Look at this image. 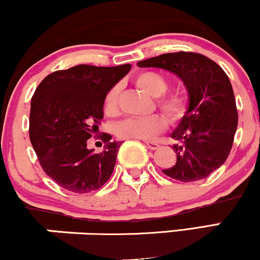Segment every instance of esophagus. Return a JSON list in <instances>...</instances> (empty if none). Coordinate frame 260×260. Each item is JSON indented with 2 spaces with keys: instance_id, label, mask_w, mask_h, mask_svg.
<instances>
[{
  "instance_id": "34e87169",
  "label": "esophagus",
  "mask_w": 260,
  "mask_h": 260,
  "mask_svg": "<svg viewBox=\"0 0 260 260\" xmlns=\"http://www.w3.org/2000/svg\"><path fill=\"white\" fill-rule=\"evenodd\" d=\"M145 145H147V148L150 149V150H155V149L160 147V145L155 142H145Z\"/></svg>"
}]
</instances>
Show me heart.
<instances>
[{
    "label": "heart",
    "mask_w": 260,
    "mask_h": 260,
    "mask_svg": "<svg viewBox=\"0 0 260 260\" xmlns=\"http://www.w3.org/2000/svg\"><path fill=\"white\" fill-rule=\"evenodd\" d=\"M137 86L151 96L156 98L160 110L169 117L172 123H178L186 117L189 103L183 94L166 92L169 82L160 73L142 72L134 78ZM104 112L110 117H115L120 112V88L113 86L104 99ZM168 127V120L164 115L155 113L148 117L128 118L121 122L116 128V134L121 139H154L157 134L164 132Z\"/></svg>",
    "instance_id": "1"
}]
</instances>
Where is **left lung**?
<instances>
[{"label":"left lung","instance_id":"1","mask_svg":"<svg viewBox=\"0 0 260 260\" xmlns=\"http://www.w3.org/2000/svg\"><path fill=\"white\" fill-rule=\"evenodd\" d=\"M138 67L168 71L183 80L189 109L172 132L176 165L162 170L181 182L207 178L228 159L238 122L235 94L228 74L207 56L172 52L138 62Z\"/></svg>","mask_w":260,"mask_h":260}]
</instances>
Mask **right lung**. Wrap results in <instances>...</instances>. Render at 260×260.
<instances>
[{
    "mask_svg": "<svg viewBox=\"0 0 260 260\" xmlns=\"http://www.w3.org/2000/svg\"><path fill=\"white\" fill-rule=\"evenodd\" d=\"M129 70L131 64H78L39 84L31 98L29 137L45 174L59 187L84 194L109 181L122 142H110L111 136L103 133L101 153L88 149L86 142L99 131L106 94Z\"/></svg>",
    "mask_w": 260,
    "mask_h": 260,
    "instance_id": "1",
    "label": "right lung"
}]
</instances>
